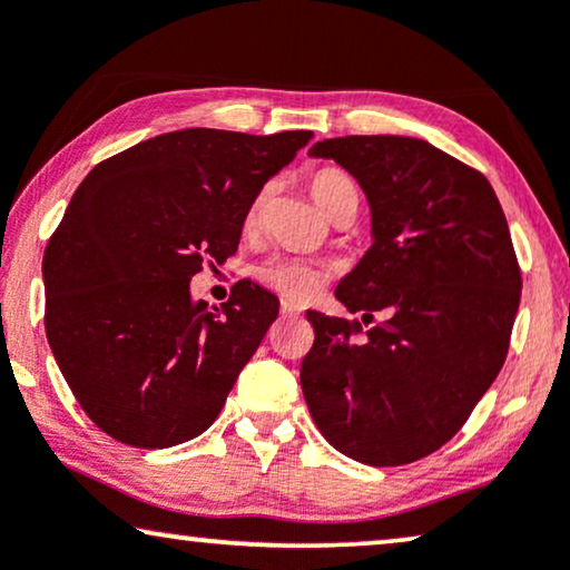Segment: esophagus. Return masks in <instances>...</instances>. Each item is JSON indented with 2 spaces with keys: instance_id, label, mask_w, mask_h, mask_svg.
Instances as JSON below:
<instances>
[{
  "instance_id": "obj_1",
  "label": "esophagus",
  "mask_w": 570,
  "mask_h": 570,
  "mask_svg": "<svg viewBox=\"0 0 570 570\" xmlns=\"http://www.w3.org/2000/svg\"><path fill=\"white\" fill-rule=\"evenodd\" d=\"M279 311H283V316H298L301 314V306L298 303H291V301H283V306H279Z\"/></svg>"
}]
</instances>
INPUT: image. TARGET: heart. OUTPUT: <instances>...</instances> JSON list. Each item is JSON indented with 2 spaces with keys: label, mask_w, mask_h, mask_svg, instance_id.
Masks as SVG:
<instances>
[{
  "label": "heart",
  "mask_w": 570,
  "mask_h": 570,
  "mask_svg": "<svg viewBox=\"0 0 570 570\" xmlns=\"http://www.w3.org/2000/svg\"><path fill=\"white\" fill-rule=\"evenodd\" d=\"M347 189H355V186L345 174H340V170H322V174H316L314 181H311V194H314V199L324 207V213H330L334 202L340 199V194ZM264 199H267V191L256 194V199L246 213V225H254L259 220ZM330 275L332 272L326 264L298 259V256H283V259H272L259 267L262 283L291 301L316 298V295L322 293V287L330 283Z\"/></svg>",
  "instance_id": "b5f03b06"
}]
</instances>
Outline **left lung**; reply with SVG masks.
<instances>
[{"mask_svg":"<svg viewBox=\"0 0 570 570\" xmlns=\"http://www.w3.org/2000/svg\"><path fill=\"white\" fill-rule=\"evenodd\" d=\"M311 158L334 160L361 184L371 246L340 279L361 324L308 311L314 347L301 363L308 412L355 462L400 466L441 449L466 423L509 353L521 272L493 186L425 139H322Z\"/></svg>","mask_w":570,"mask_h":570,"instance_id":"left-lung-1","label":"left lung"}]
</instances>
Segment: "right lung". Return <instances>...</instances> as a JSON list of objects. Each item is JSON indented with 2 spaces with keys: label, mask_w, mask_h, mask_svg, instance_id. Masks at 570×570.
<instances>
[{
  "label": "right lung",
  "mask_w": 570,
  "mask_h": 570,
  "mask_svg": "<svg viewBox=\"0 0 570 570\" xmlns=\"http://www.w3.org/2000/svg\"><path fill=\"white\" fill-rule=\"evenodd\" d=\"M314 137L178 129L98 163L43 254L46 340L111 439L168 449L220 415L277 295L252 279L223 308L194 303L202 262L236 254L248 207Z\"/></svg>",
  "instance_id": "1"
}]
</instances>
